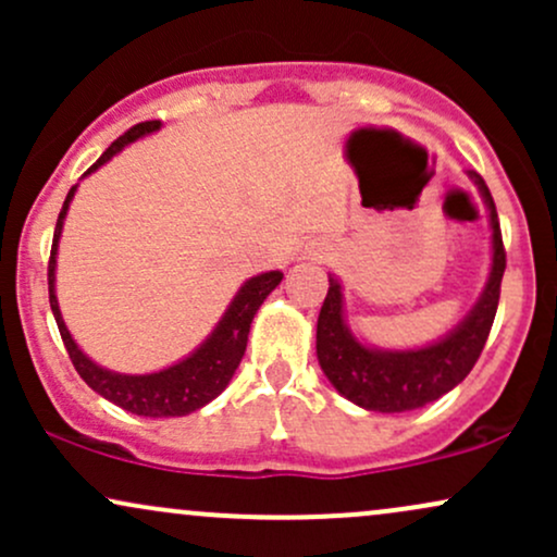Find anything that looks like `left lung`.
I'll list each match as a JSON object with an SVG mask.
<instances>
[{
    "label": "left lung",
    "mask_w": 557,
    "mask_h": 557,
    "mask_svg": "<svg viewBox=\"0 0 557 557\" xmlns=\"http://www.w3.org/2000/svg\"><path fill=\"white\" fill-rule=\"evenodd\" d=\"M487 207L492 230V264L487 283L479 293L469 314L447 335L421 345V348H376L359 341L345 319L343 285L330 274V290L317 319V359L330 385L356 406L376 413H403L443 398L461 385L466 374L487 343L495 322L500 283L505 272V248L490 188L474 170H466Z\"/></svg>",
    "instance_id": "left-lung-1"
}]
</instances>
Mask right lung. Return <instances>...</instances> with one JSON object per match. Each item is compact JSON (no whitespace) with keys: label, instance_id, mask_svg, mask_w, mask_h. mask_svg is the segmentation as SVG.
Returning <instances> with one entry per match:
<instances>
[{"label":"right lung","instance_id":"right-lung-1","mask_svg":"<svg viewBox=\"0 0 557 557\" xmlns=\"http://www.w3.org/2000/svg\"><path fill=\"white\" fill-rule=\"evenodd\" d=\"M159 127H162L159 120L138 123L136 127H131L125 136H120L104 154L96 159V164L88 168L86 175H91V172L101 168V164L110 162L114 154H120V151H123L125 146H131L133 140L151 136ZM75 190H78V185L70 188L65 203H62L60 220H57L54 227L52 259H49V304H52V314L57 319V327H60L62 343H65L70 354V361H73L75 372L83 376V382H86L94 393H99L101 398L114 403V406L125 408V411L136 413V417H188V413H194L198 408L207 406V403H212L216 395L230 385L243 354H246L248 332H251L253 317H257L264 298L283 283V272H261L253 274L251 280H246V283L240 285V290L233 296V300H230V306L225 309V314L220 317L216 327L207 335V341L198 345L196 350H190L185 359L149 374L112 372V369L99 367V363L83 354L78 343L70 335L65 319H62L60 304H57V248H60L62 227H65V216L70 203H73L75 198Z\"/></svg>","mask_w":557,"mask_h":557}]
</instances>
